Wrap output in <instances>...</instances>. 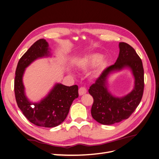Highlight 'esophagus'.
Segmentation results:
<instances>
[{
    "mask_svg": "<svg viewBox=\"0 0 159 159\" xmlns=\"http://www.w3.org/2000/svg\"><path fill=\"white\" fill-rule=\"evenodd\" d=\"M86 92H87V89H86L85 88L81 87L79 89V95H83L85 94Z\"/></svg>",
    "mask_w": 159,
    "mask_h": 159,
    "instance_id": "esophagus-1",
    "label": "esophagus"
}]
</instances>
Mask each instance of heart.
I'll return each mask as SVG.
<instances>
[{"mask_svg":"<svg viewBox=\"0 0 159 159\" xmlns=\"http://www.w3.org/2000/svg\"><path fill=\"white\" fill-rule=\"evenodd\" d=\"M96 64L93 69L91 71L90 75L92 78H97L102 73L107 65V60L103 57H101V56L97 53H92L84 57L78 64V68L82 70H87Z\"/></svg>","mask_w":159,"mask_h":159,"instance_id":"heart-1","label":"heart"}]
</instances>
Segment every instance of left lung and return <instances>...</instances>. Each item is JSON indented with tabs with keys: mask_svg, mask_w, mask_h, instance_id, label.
<instances>
[{
	"mask_svg": "<svg viewBox=\"0 0 159 159\" xmlns=\"http://www.w3.org/2000/svg\"><path fill=\"white\" fill-rule=\"evenodd\" d=\"M119 54L114 65L108 67L89 89L93 98L91 113L103 125H112L128 119L141 102L144 90V70L142 61L133 48L125 42H119ZM125 69L131 71L134 87L123 97H116L108 89L107 80L111 74Z\"/></svg>",
	"mask_w": 159,
	"mask_h": 159,
	"instance_id": "left-lung-1",
	"label": "left lung"
}]
</instances>
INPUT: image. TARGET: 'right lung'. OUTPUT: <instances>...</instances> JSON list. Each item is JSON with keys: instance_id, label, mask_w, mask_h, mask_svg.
<instances>
[{"instance_id": "right-lung-1", "label": "right lung", "mask_w": 159, "mask_h": 159, "mask_svg": "<svg viewBox=\"0 0 159 159\" xmlns=\"http://www.w3.org/2000/svg\"><path fill=\"white\" fill-rule=\"evenodd\" d=\"M50 48L44 39L33 44L19 60L14 79V93L18 107L27 119L35 125L54 127L63 122L68 115L73 101L78 98V86L56 83L39 102L28 99L23 84V75L27 67L36 60L50 57Z\"/></svg>"}]
</instances>
